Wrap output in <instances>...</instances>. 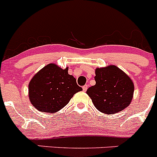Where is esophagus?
<instances>
[{"instance_id":"34e87169","label":"esophagus","mask_w":157,"mask_h":157,"mask_svg":"<svg viewBox=\"0 0 157 157\" xmlns=\"http://www.w3.org/2000/svg\"><path fill=\"white\" fill-rule=\"evenodd\" d=\"M87 89H88V86L87 85H85L82 86V90L84 91V92H86V91L87 90Z\"/></svg>"}]
</instances>
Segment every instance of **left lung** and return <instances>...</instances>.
<instances>
[{
	"mask_svg": "<svg viewBox=\"0 0 157 157\" xmlns=\"http://www.w3.org/2000/svg\"><path fill=\"white\" fill-rule=\"evenodd\" d=\"M96 84L87 90L96 109L105 114H115L130 105L134 97L132 79L118 67H97Z\"/></svg>",
	"mask_w": 157,
	"mask_h": 157,
	"instance_id": "left-lung-1",
	"label": "left lung"
}]
</instances>
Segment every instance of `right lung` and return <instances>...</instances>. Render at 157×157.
<instances>
[{"label": "right lung", "mask_w": 157, "mask_h": 157, "mask_svg": "<svg viewBox=\"0 0 157 157\" xmlns=\"http://www.w3.org/2000/svg\"><path fill=\"white\" fill-rule=\"evenodd\" d=\"M82 90L68 74V67L56 63L45 66L32 78L28 85L30 103L37 110L55 113L66 106L76 93Z\"/></svg>", "instance_id": "add662e5"}]
</instances>
